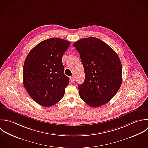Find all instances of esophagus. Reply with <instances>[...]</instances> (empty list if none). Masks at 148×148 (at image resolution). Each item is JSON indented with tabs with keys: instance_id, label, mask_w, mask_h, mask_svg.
Instances as JSON below:
<instances>
[{
	"instance_id": "1",
	"label": "esophagus",
	"mask_w": 148,
	"mask_h": 148,
	"mask_svg": "<svg viewBox=\"0 0 148 148\" xmlns=\"http://www.w3.org/2000/svg\"><path fill=\"white\" fill-rule=\"evenodd\" d=\"M74 79H75V77L74 76H72L70 77V81L71 82H74Z\"/></svg>"
}]
</instances>
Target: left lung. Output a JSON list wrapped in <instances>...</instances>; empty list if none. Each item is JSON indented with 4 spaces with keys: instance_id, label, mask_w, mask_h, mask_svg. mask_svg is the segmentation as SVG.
Instances as JSON below:
<instances>
[{
    "instance_id": "8db88e82",
    "label": "left lung",
    "mask_w": 148,
    "mask_h": 148,
    "mask_svg": "<svg viewBox=\"0 0 148 148\" xmlns=\"http://www.w3.org/2000/svg\"><path fill=\"white\" fill-rule=\"evenodd\" d=\"M73 46L79 53L85 70V81L78 86L81 99L92 107L107 103L122 82L118 55L106 42L93 37L81 39Z\"/></svg>"
}]
</instances>
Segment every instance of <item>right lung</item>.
Instances as JSON below:
<instances>
[{
	"label": "right lung",
	"mask_w": 148,
	"mask_h": 148,
	"mask_svg": "<svg viewBox=\"0 0 148 148\" xmlns=\"http://www.w3.org/2000/svg\"><path fill=\"white\" fill-rule=\"evenodd\" d=\"M70 42L51 38L35 46L23 64V85L32 99L44 107H51L63 97L69 78L64 74L62 56Z\"/></svg>",
	"instance_id": "obj_1"
}]
</instances>
